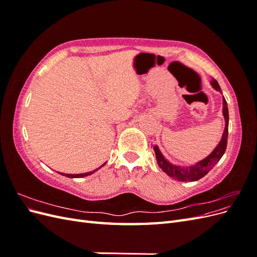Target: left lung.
<instances>
[{
    "instance_id": "8db88e82",
    "label": "left lung",
    "mask_w": 257,
    "mask_h": 257,
    "mask_svg": "<svg viewBox=\"0 0 257 257\" xmlns=\"http://www.w3.org/2000/svg\"><path fill=\"white\" fill-rule=\"evenodd\" d=\"M211 84L216 91L222 92L219 83H217V81L215 79H212ZM223 115L225 119V128L223 132L221 142L206 159L197 162L195 165H192V166L174 165L164 158V155L161 153L158 146H153V150L155 153V158H157L158 165L160 166V168H162L163 172L166 173V175H168L170 178H173V179H175V180L181 181V182L197 181V180H199V179L205 177L210 172V170H211L215 166L216 163L221 160V158L223 157V154L225 153V150H226V147H227L229 116H228L227 103H226V100H225L224 96H223Z\"/></svg>"
}]
</instances>
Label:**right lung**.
<instances>
[{"instance_id":"add662e5","label":"right lung","mask_w":257,"mask_h":257,"mask_svg":"<svg viewBox=\"0 0 257 257\" xmlns=\"http://www.w3.org/2000/svg\"><path fill=\"white\" fill-rule=\"evenodd\" d=\"M103 165H105V164H103ZM102 165V166H103ZM100 166V167H102ZM100 167H98L97 169H99ZM97 169H94V170H92V172H89V173H84V174H77V175H72V174H63V173H59L60 175H62V176H65V177H68V178H82V177H85V176H89V175H92L93 173H95Z\"/></svg>"}]
</instances>
